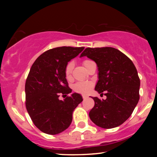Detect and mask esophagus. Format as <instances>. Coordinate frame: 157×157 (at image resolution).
Instances as JSON below:
<instances>
[{"instance_id": "1", "label": "esophagus", "mask_w": 157, "mask_h": 157, "mask_svg": "<svg viewBox=\"0 0 157 157\" xmlns=\"http://www.w3.org/2000/svg\"><path fill=\"white\" fill-rule=\"evenodd\" d=\"M82 96H83V99H86V98H87L88 97H89V96H88L87 95H85V94H83Z\"/></svg>"}]
</instances>
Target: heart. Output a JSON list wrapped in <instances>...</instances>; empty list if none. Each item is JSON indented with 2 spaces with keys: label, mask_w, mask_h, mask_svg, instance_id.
<instances>
[{
  "label": "heart",
  "mask_w": 157,
  "mask_h": 157,
  "mask_svg": "<svg viewBox=\"0 0 157 157\" xmlns=\"http://www.w3.org/2000/svg\"><path fill=\"white\" fill-rule=\"evenodd\" d=\"M90 62H91V61H89V60H85L83 63V66L86 67L87 66V64L90 63ZM73 68H74V63H73V61H70L66 65L65 68V75L67 79H69L71 78ZM91 87L92 83L91 82H89V81H81V82L77 83L74 85V89L75 91L76 92H78V93L86 94L88 93L91 90Z\"/></svg>",
  "instance_id": "obj_1"
}]
</instances>
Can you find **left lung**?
<instances>
[{
    "label": "left lung",
    "instance_id": "8db88e82",
    "mask_svg": "<svg viewBox=\"0 0 157 157\" xmlns=\"http://www.w3.org/2000/svg\"><path fill=\"white\" fill-rule=\"evenodd\" d=\"M83 56L96 62L98 80L95 90L98 94L105 91L106 96L105 100L92 97L95 105L90 119L104 128L120 126L132 115L139 100L140 79L134 64L112 47L87 48L80 56Z\"/></svg>",
    "mask_w": 157,
    "mask_h": 157
}]
</instances>
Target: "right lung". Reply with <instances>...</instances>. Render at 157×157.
<instances>
[{
	"instance_id": "right-lung-1",
	"label": "right lung",
	"mask_w": 157,
	"mask_h": 157,
	"mask_svg": "<svg viewBox=\"0 0 157 157\" xmlns=\"http://www.w3.org/2000/svg\"><path fill=\"white\" fill-rule=\"evenodd\" d=\"M84 47H57L42 53L36 60L25 86V106L33 124L42 132L55 135L65 131L72 121V114L82 102L81 94L71 93L66 78L68 62L76 57Z\"/></svg>"
}]
</instances>
